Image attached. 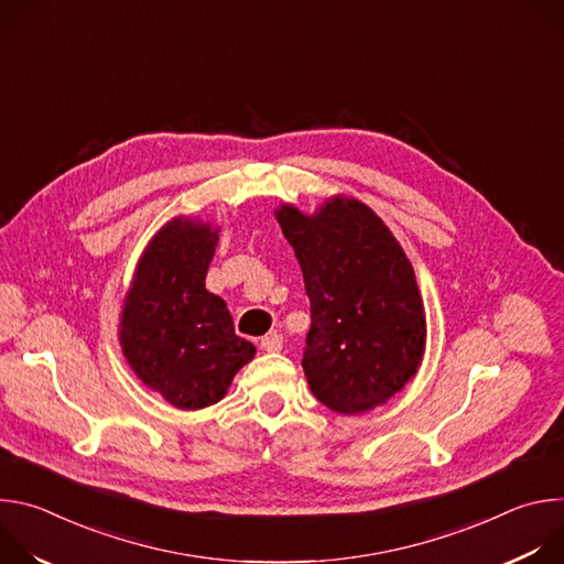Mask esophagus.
Returning <instances> with one entry per match:
<instances>
[{"label": "esophagus", "mask_w": 564, "mask_h": 564, "mask_svg": "<svg viewBox=\"0 0 564 564\" xmlns=\"http://www.w3.org/2000/svg\"><path fill=\"white\" fill-rule=\"evenodd\" d=\"M261 348H263L265 352H279V350L283 348V337L276 335V333H272V335H268V337L261 339Z\"/></svg>", "instance_id": "1"}]
</instances>
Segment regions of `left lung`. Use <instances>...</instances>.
Masks as SVG:
<instances>
[{"label": "left lung", "mask_w": 564, "mask_h": 564, "mask_svg": "<svg viewBox=\"0 0 564 564\" xmlns=\"http://www.w3.org/2000/svg\"><path fill=\"white\" fill-rule=\"evenodd\" d=\"M274 216L299 259L312 326L303 370L330 411L357 415L404 388L426 346V314L409 257L383 220L335 196L312 216L281 205Z\"/></svg>", "instance_id": "obj_1"}]
</instances>
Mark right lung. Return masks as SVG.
I'll list each match as a JSON object with an SVG mask.
<instances>
[{
  "label": "right lung",
  "mask_w": 564,
  "mask_h": 564,
  "mask_svg": "<svg viewBox=\"0 0 564 564\" xmlns=\"http://www.w3.org/2000/svg\"><path fill=\"white\" fill-rule=\"evenodd\" d=\"M218 227L178 216L144 248L120 314V346L138 379L181 411L220 401L257 348L234 333L205 288Z\"/></svg>",
  "instance_id": "1"
}]
</instances>
